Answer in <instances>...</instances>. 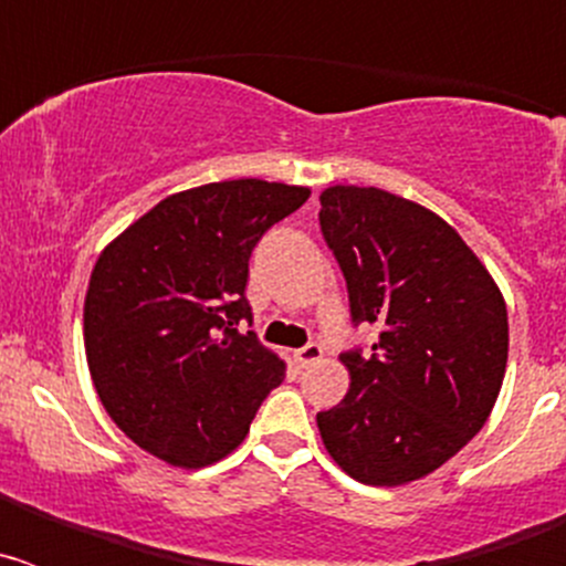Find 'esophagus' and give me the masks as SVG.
I'll list each match as a JSON object with an SVG mask.
<instances>
[{
    "instance_id": "34e87169",
    "label": "esophagus",
    "mask_w": 566,
    "mask_h": 566,
    "mask_svg": "<svg viewBox=\"0 0 566 566\" xmlns=\"http://www.w3.org/2000/svg\"><path fill=\"white\" fill-rule=\"evenodd\" d=\"M319 359H323V348H319L317 343H308L303 345L300 352H294V363H297L300 368H308V365L319 363Z\"/></svg>"
}]
</instances>
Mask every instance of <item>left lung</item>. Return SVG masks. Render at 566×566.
<instances>
[{"instance_id": "8db88e82", "label": "left lung", "mask_w": 566, "mask_h": 566, "mask_svg": "<svg viewBox=\"0 0 566 566\" xmlns=\"http://www.w3.org/2000/svg\"><path fill=\"white\" fill-rule=\"evenodd\" d=\"M319 229L348 283L354 323L343 402L317 413L328 457L374 488L417 482L488 422L507 368V306L482 260L437 212L377 187L319 192Z\"/></svg>"}]
</instances>
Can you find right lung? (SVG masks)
Returning <instances> with one entry per match:
<instances>
[{"label": "right lung", "instance_id": "obj_1", "mask_svg": "<svg viewBox=\"0 0 566 566\" xmlns=\"http://www.w3.org/2000/svg\"><path fill=\"white\" fill-rule=\"evenodd\" d=\"M312 189L260 178L167 195L98 254L84 297V352L104 411L153 457L207 468L249 433L286 363L260 345L249 258Z\"/></svg>", "mask_w": 566, "mask_h": 566}]
</instances>
